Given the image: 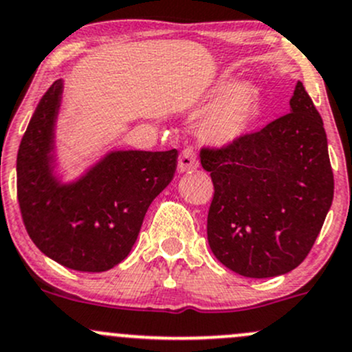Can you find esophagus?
Listing matches in <instances>:
<instances>
[{
  "mask_svg": "<svg viewBox=\"0 0 352 352\" xmlns=\"http://www.w3.org/2000/svg\"><path fill=\"white\" fill-rule=\"evenodd\" d=\"M197 166H199V158L197 155H195V151L192 150V148H186L179 157V172L180 173L194 172Z\"/></svg>",
  "mask_w": 352,
  "mask_h": 352,
  "instance_id": "esophagus-1",
  "label": "esophagus"
}]
</instances>
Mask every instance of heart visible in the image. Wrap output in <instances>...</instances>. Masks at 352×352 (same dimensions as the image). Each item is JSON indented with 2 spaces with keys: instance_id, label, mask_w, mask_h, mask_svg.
<instances>
[{
  "instance_id": "b5f03b06",
  "label": "heart",
  "mask_w": 352,
  "mask_h": 352,
  "mask_svg": "<svg viewBox=\"0 0 352 352\" xmlns=\"http://www.w3.org/2000/svg\"><path fill=\"white\" fill-rule=\"evenodd\" d=\"M201 135L214 146L239 142L250 129L258 108V92L251 82H223L201 111H207Z\"/></svg>"
}]
</instances>
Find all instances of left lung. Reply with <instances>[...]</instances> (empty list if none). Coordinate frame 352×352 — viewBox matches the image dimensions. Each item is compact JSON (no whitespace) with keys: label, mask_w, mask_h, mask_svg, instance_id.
Here are the masks:
<instances>
[{"label":"left lung","mask_w":352,"mask_h":352,"mask_svg":"<svg viewBox=\"0 0 352 352\" xmlns=\"http://www.w3.org/2000/svg\"><path fill=\"white\" fill-rule=\"evenodd\" d=\"M290 108L261 131L201 151L214 184L207 241L226 268L248 278L297 268L334 197L322 118L300 80Z\"/></svg>","instance_id":"8db88e82"}]
</instances>
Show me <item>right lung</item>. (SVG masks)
I'll return each instance as SVG.
<instances>
[{"label": "right lung", "mask_w": 352, "mask_h": 352, "mask_svg": "<svg viewBox=\"0 0 352 352\" xmlns=\"http://www.w3.org/2000/svg\"><path fill=\"white\" fill-rule=\"evenodd\" d=\"M64 82L43 94L21 138L16 188L35 246L77 272H108L131 251L153 199L172 182L179 151L113 150L77 179L57 172L55 126Z\"/></svg>", "instance_id": "add662e5"}]
</instances>
